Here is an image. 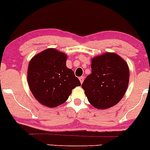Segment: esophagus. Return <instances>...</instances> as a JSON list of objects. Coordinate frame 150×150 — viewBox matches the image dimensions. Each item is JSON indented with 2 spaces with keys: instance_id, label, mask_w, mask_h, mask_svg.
<instances>
[{
  "instance_id": "1",
  "label": "esophagus",
  "mask_w": 150,
  "mask_h": 150,
  "mask_svg": "<svg viewBox=\"0 0 150 150\" xmlns=\"http://www.w3.org/2000/svg\"><path fill=\"white\" fill-rule=\"evenodd\" d=\"M79 80H80V82H81V84H82V82H83L84 80H85V78H84V77H83V76H82V77H79Z\"/></svg>"
}]
</instances>
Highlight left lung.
Masks as SVG:
<instances>
[{
  "mask_svg": "<svg viewBox=\"0 0 150 150\" xmlns=\"http://www.w3.org/2000/svg\"><path fill=\"white\" fill-rule=\"evenodd\" d=\"M92 73L84 80L82 87L94 107L106 109L118 104L128 86L127 63L114 53H105L92 60Z\"/></svg>",
  "mask_w": 150,
  "mask_h": 150,
  "instance_id": "obj_1",
  "label": "left lung"
}]
</instances>
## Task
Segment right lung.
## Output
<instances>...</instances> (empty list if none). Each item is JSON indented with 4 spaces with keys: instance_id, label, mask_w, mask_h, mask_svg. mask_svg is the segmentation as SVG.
<instances>
[{
    "instance_id": "right-lung-1",
    "label": "right lung",
    "mask_w": 150,
    "mask_h": 150,
    "mask_svg": "<svg viewBox=\"0 0 150 150\" xmlns=\"http://www.w3.org/2000/svg\"><path fill=\"white\" fill-rule=\"evenodd\" d=\"M67 56L55 49H47L31 59L27 81L36 99L48 107L66 101L72 89L80 86L74 72L66 66Z\"/></svg>"
}]
</instances>
